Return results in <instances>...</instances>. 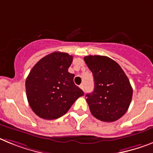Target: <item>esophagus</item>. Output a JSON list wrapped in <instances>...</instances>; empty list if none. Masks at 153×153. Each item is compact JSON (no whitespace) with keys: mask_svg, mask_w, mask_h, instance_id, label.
<instances>
[{"mask_svg":"<svg viewBox=\"0 0 153 153\" xmlns=\"http://www.w3.org/2000/svg\"><path fill=\"white\" fill-rule=\"evenodd\" d=\"M79 87H80V88H81L83 91H84V85H83V83L80 84V85H79Z\"/></svg>","mask_w":153,"mask_h":153,"instance_id":"esophagus-1","label":"esophagus"}]
</instances>
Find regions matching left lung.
<instances>
[{
  "label": "left lung",
  "mask_w": 153,
  "mask_h": 153,
  "mask_svg": "<svg viewBox=\"0 0 153 153\" xmlns=\"http://www.w3.org/2000/svg\"><path fill=\"white\" fill-rule=\"evenodd\" d=\"M84 61L94 80V90L86 95L91 114L102 121H117L127 111L132 98L128 78L121 66L108 56H87Z\"/></svg>",
  "instance_id": "left-lung-1"
}]
</instances>
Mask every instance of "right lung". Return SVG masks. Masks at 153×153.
<instances>
[{"mask_svg":"<svg viewBox=\"0 0 153 153\" xmlns=\"http://www.w3.org/2000/svg\"><path fill=\"white\" fill-rule=\"evenodd\" d=\"M73 56L54 52L41 59L30 71L25 81L28 104L39 117L56 119L69 111L84 93L74 82V74L68 72Z\"/></svg>","mask_w":153,"mask_h":153,"instance_id":"1","label":"right lung"}]
</instances>
